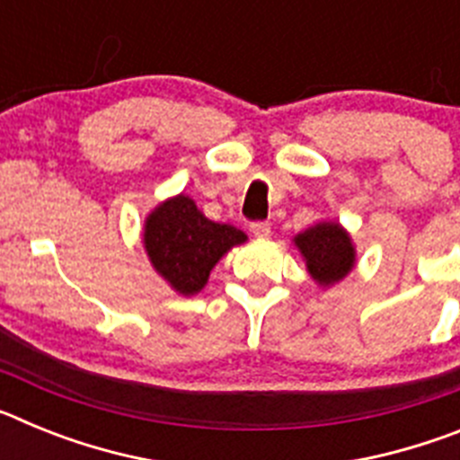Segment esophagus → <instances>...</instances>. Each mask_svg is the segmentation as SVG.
Returning <instances> with one entry per match:
<instances>
[{"mask_svg": "<svg viewBox=\"0 0 460 460\" xmlns=\"http://www.w3.org/2000/svg\"><path fill=\"white\" fill-rule=\"evenodd\" d=\"M251 233H253V237H258V239H267L271 234V226L267 221L251 223Z\"/></svg>", "mask_w": 460, "mask_h": 460, "instance_id": "obj_1", "label": "esophagus"}]
</instances>
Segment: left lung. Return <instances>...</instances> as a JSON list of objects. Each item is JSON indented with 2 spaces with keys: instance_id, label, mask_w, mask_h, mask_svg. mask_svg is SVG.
Listing matches in <instances>:
<instances>
[{
  "instance_id": "1",
  "label": "left lung",
  "mask_w": 460,
  "mask_h": 460,
  "mask_svg": "<svg viewBox=\"0 0 460 460\" xmlns=\"http://www.w3.org/2000/svg\"><path fill=\"white\" fill-rule=\"evenodd\" d=\"M295 246L306 260V270L320 286H332L355 267V246L339 223H318L295 237Z\"/></svg>"
}]
</instances>
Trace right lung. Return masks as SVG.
I'll use <instances>...</instances> for the list:
<instances>
[{
    "mask_svg": "<svg viewBox=\"0 0 460 460\" xmlns=\"http://www.w3.org/2000/svg\"><path fill=\"white\" fill-rule=\"evenodd\" d=\"M243 242L239 227L209 221L184 193L158 205L145 223V249L154 270L186 296L200 292L218 260Z\"/></svg>",
    "mask_w": 460,
    "mask_h": 460,
    "instance_id": "obj_1",
    "label": "right lung"
}]
</instances>
